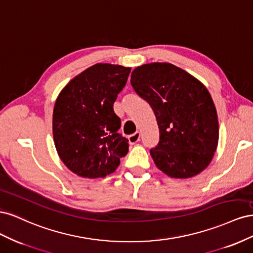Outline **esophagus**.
I'll use <instances>...</instances> for the list:
<instances>
[{"label": "esophagus", "mask_w": 253, "mask_h": 253, "mask_svg": "<svg viewBox=\"0 0 253 253\" xmlns=\"http://www.w3.org/2000/svg\"><path fill=\"white\" fill-rule=\"evenodd\" d=\"M139 138H140V133L139 132H135L134 134H131V135L127 136V139H128L129 144L136 143L137 141L139 140Z\"/></svg>", "instance_id": "34e87169"}]
</instances>
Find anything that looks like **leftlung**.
I'll use <instances>...</instances> for the list:
<instances>
[{
	"instance_id": "obj_1",
	"label": "left lung",
	"mask_w": 253,
	"mask_h": 253,
	"mask_svg": "<svg viewBox=\"0 0 253 253\" xmlns=\"http://www.w3.org/2000/svg\"><path fill=\"white\" fill-rule=\"evenodd\" d=\"M131 84L156 116L159 141L150 153L158 169L175 178L206 169L217 147L218 120L204 84L170 63L135 68Z\"/></svg>"
}]
</instances>
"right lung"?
Here are the masks:
<instances>
[{
  "instance_id": "right-lung-1",
  "label": "right lung",
  "mask_w": 253,
  "mask_h": 253,
  "mask_svg": "<svg viewBox=\"0 0 253 253\" xmlns=\"http://www.w3.org/2000/svg\"><path fill=\"white\" fill-rule=\"evenodd\" d=\"M129 67L98 63L75 77L61 91L52 114V134L64 165L82 177L113 173L126 155L128 140L118 129L114 102L126 86Z\"/></svg>"
}]
</instances>
